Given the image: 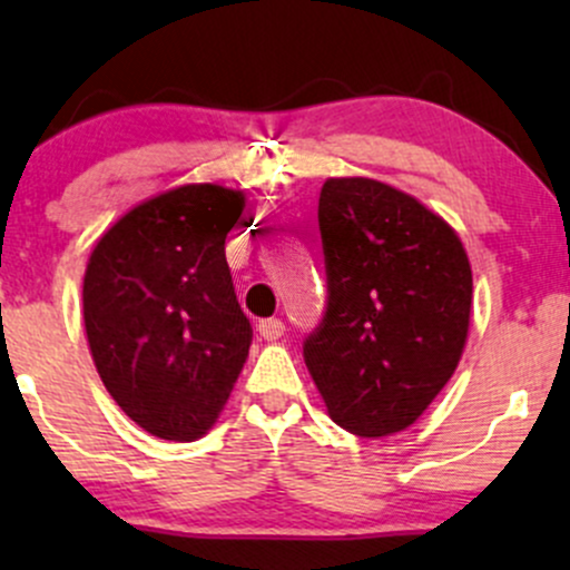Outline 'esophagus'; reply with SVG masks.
<instances>
[{
	"label": "esophagus",
	"mask_w": 570,
	"mask_h": 570,
	"mask_svg": "<svg viewBox=\"0 0 570 570\" xmlns=\"http://www.w3.org/2000/svg\"><path fill=\"white\" fill-rule=\"evenodd\" d=\"M284 322H281V318H265V322H259V335H263L265 340H278L281 335H284Z\"/></svg>",
	"instance_id": "34e87169"
}]
</instances>
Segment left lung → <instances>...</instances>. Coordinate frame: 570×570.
Returning a JSON list of instances; mask_svg holds the SVG:
<instances>
[{
  "instance_id": "1",
  "label": "left lung",
  "mask_w": 570,
  "mask_h": 570,
  "mask_svg": "<svg viewBox=\"0 0 570 570\" xmlns=\"http://www.w3.org/2000/svg\"><path fill=\"white\" fill-rule=\"evenodd\" d=\"M318 227L330 299L305 340L307 372L337 426L396 434L426 412L466 348L469 254L440 214L367 176L324 181Z\"/></svg>"
}]
</instances>
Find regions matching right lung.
<instances>
[{"label": "right lung", "instance_id": "1", "mask_svg": "<svg viewBox=\"0 0 570 570\" xmlns=\"http://www.w3.org/2000/svg\"><path fill=\"white\" fill-rule=\"evenodd\" d=\"M244 208V189L171 187L128 208L88 257L90 356L120 410L160 440L208 434L246 364L252 326L225 259Z\"/></svg>", "mask_w": 570, "mask_h": 570}]
</instances>
